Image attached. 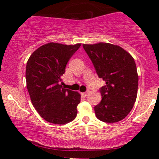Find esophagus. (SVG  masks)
<instances>
[{
	"instance_id": "1",
	"label": "esophagus",
	"mask_w": 159,
	"mask_h": 159,
	"mask_svg": "<svg viewBox=\"0 0 159 159\" xmlns=\"http://www.w3.org/2000/svg\"><path fill=\"white\" fill-rule=\"evenodd\" d=\"M88 94H89V91H87V92H83V93H81V95H82L83 97H86V96H87Z\"/></svg>"
}]
</instances>
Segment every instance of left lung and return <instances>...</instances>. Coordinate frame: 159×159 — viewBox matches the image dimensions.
Masks as SVG:
<instances>
[{"label": "left lung", "mask_w": 159, "mask_h": 159, "mask_svg": "<svg viewBox=\"0 0 159 159\" xmlns=\"http://www.w3.org/2000/svg\"><path fill=\"white\" fill-rule=\"evenodd\" d=\"M83 48L98 77L106 83L100 90L102 102L94 107L96 117L107 123L121 121L137 98L139 75L134 58L122 48L109 43L83 44Z\"/></svg>", "instance_id": "obj_1"}]
</instances>
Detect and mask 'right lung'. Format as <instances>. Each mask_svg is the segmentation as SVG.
Returning <instances> with one entry per match:
<instances>
[{
	"label": "right lung",
	"mask_w": 159,
	"mask_h": 159,
	"mask_svg": "<svg viewBox=\"0 0 159 159\" xmlns=\"http://www.w3.org/2000/svg\"><path fill=\"white\" fill-rule=\"evenodd\" d=\"M80 46L48 43L35 50L27 62V89L32 105L48 122L64 125L76 118L81 94L62 88L61 76Z\"/></svg>",
	"instance_id": "obj_1"
}]
</instances>
